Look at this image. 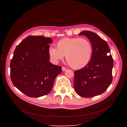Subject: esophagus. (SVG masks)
Segmentation results:
<instances>
[{"instance_id":"34e87169","label":"esophagus","mask_w":127,"mask_h":127,"mask_svg":"<svg viewBox=\"0 0 127 127\" xmlns=\"http://www.w3.org/2000/svg\"><path fill=\"white\" fill-rule=\"evenodd\" d=\"M62 70L63 71H65V70H67V68H65V67H62Z\"/></svg>"}]
</instances>
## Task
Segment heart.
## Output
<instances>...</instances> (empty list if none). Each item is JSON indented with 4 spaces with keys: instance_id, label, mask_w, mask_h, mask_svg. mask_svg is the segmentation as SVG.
<instances>
[{
    "instance_id": "obj_1",
    "label": "heart",
    "mask_w": 127,
    "mask_h": 127,
    "mask_svg": "<svg viewBox=\"0 0 127 127\" xmlns=\"http://www.w3.org/2000/svg\"><path fill=\"white\" fill-rule=\"evenodd\" d=\"M57 48H50L49 52L51 59L55 62H58L66 56L69 65L75 69L85 67L92 57V46L86 39L64 38L57 42Z\"/></svg>"
}]
</instances>
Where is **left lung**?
<instances>
[{
  "mask_svg": "<svg viewBox=\"0 0 127 127\" xmlns=\"http://www.w3.org/2000/svg\"><path fill=\"white\" fill-rule=\"evenodd\" d=\"M88 38L93 47L89 62L83 68L74 71V88L83 97H91L103 93L113 80V59L110 49L105 41L90 31H84L79 35Z\"/></svg>",
  "mask_w": 127,
  "mask_h": 127,
  "instance_id": "8db88e82",
  "label": "left lung"
}]
</instances>
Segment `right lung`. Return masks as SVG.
<instances>
[{
	"instance_id": "right-lung-1",
	"label": "right lung",
	"mask_w": 127,
	"mask_h": 127,
	"mask_svg": "<svg viewBox=\"0 0 127 127\" xmlns=\"http://www.w3.org/2000/svg\"><path fill=\"white\" fill-rule=\"evenodd\" d=\"M50 38L29 35L18 45L10 61V78L15 87L26 95H48L62 67L49 62Z\"/></svg>"
}]
</instances>
